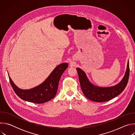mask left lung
Wrapping results in <instances>:
<instances>
[{"mask_svg": "<svg viewBox=\"0 0 135 135\" xmlns=\"http://www.w3.org/2000/svg\"><path fill=\"white\" fill-rule=\"evenodd\" d=\"M82 92L85 97L95 102L108 101L121 94L126 87L129 77V62L122 80L118 84L113 86L102 88L94 85L88 79L85 72L81 69L76 68Z\"/></svg>", "mask_w": 135, "mask_h": 135, "instance_id": "1", "label": "left lung"}]
</instances>
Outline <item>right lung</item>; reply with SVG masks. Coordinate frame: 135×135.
Masks as SVG:
<instances>
[{
    "mask_svg": "<svg viewBox=\"0 0 135 135\" xmlns=\"http://www.w3.org/2000/svg\"><path fill=\"white\" fill-rule=\"evenodd\" d=\"M68 66L67 63L56 66L44 82L28 90L18 88L8 75L9 80L14 92L21 99L31 103L42 104L50 101L55 97L61 76Z\"/></svg>",
    "mask_w": 135,
    "mask_h": 135,
    "instance_id": "1",
    "label": "right lung"
}]
</instances>
